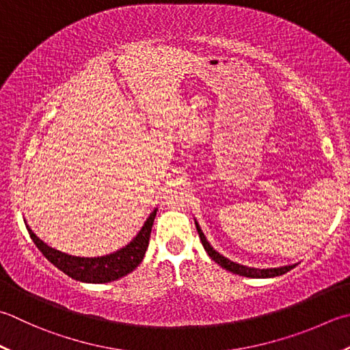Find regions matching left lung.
Returning a JSON list of instances; mask_svg holds the SVG:
<instances>
[{
  "mask_svg": "<svg viewBox=\"0 0 350 350\" xmlns=\"http://www.w3.org/2000/svg\"><path fill=\"white\" fill-rule=\"evenodd\" d=\"M196 228H197V232H198V237H200V239H202L203 247H204V250L208 252V255L211 256V259H214V261L218 265H221L223 269L229 270L232 273H235V275L245 276V278H275V276L285 275L286 271H290L291 269H294V267H296V264H293V265L276 267V269H255V267H247V265L237 264L234 261H230L229 258L223 256L221 253H218L214 247H212V245L209 244L206 237H204V234L202 232L200 226H198L197 221H196Z\"/></svg>",
  "mask_w": 350,
  "mask_h": 350,
  "instance_id": "8db88e82",
  "label": "left lung"
}]
</instances>
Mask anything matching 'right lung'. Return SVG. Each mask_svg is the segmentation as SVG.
<instances>
[{
    "label": "right lung",
    "instance_id": "right-lung-1",
    "mask_svg": "<svg viewBox=\"0 0 350 350\" xmlns=\"http://www.w3.org/2000/svg\"><path fill=\"white\" fill-rule=\"evenodd\" d=\"M156 211L157 209H154L152 214L148 215L146 223H144L141 230L138 232V235H136L126 247L97 258L72 256L57 249H53L34 234L29 224L25 223V226L33 239V243L36 244V247L42 252V255L54 267H57L59 270L64 271L65 275L79 280V282L106 284L129 275V273H132L136 267L141 264L148 247V239L150 234H152V226L156 217Z\"/></svg>",
    "mask_w": 350,
    "mask_h": 350
}]
</instances>
